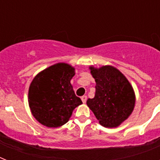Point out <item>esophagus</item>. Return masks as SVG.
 I'll return each instance as SVG.
<instances>
[{"label": "esophagus", "instance_id": "34e87169", "mask_svg": "<svg viewBox=\"0 0 160 160\" xmlns=\"http://www.w3.org/2000/svg\"><path fill=\"white\" fill-rule=\"evenodd\" d=\"M81 99H82V102L85 103V102H87V96H86V95H83L82 97L81 98Z\"/></svg>", "mask_w": 160, "mask_h": 160}]
</instances>
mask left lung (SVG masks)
<instances>
[{"label":"left lung","instance_id":"8db88e82","mask_svg":"<svg viewBox=\"0 0 160 160\" xmlns=\"http://www.w3.org/2000/svg\"><path fill=\"white\" fill-rule=\"evenodd\" d=\"M95 79V95L87 104L99 123L105 128H117L132 113L135 94L132 86L118 69L112 66H90Z\"/></svg>","mask_w":160,"mask_h":160}]
</instances>
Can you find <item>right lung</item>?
Listing matches in <instances>:
<instances>
[{
	"instance_id": "right-lung-1",
	"label": "right lung",
	"mask_w": 160,
	"mask_h": 160,
	"mask_svg": "<svg viewBox=\"0 0 160 160\" xmlns=\"http://www.w3.org/2000/svg\"><path fill=\"white\" fill-rule=\"evenodd\" d=\"M75 69L59 62L38 73L29 88L28 101L32 116L47 128H58L71 117L73 111L82 104L74 94L70 80Z\"/></svg>"
}]
</instances>
